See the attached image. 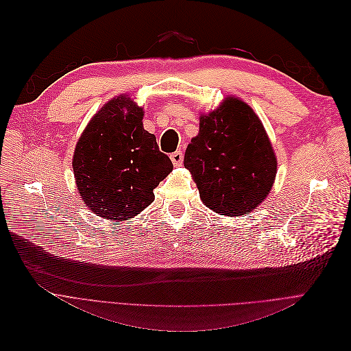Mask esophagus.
<instances>
[{
  "label": "esophagus",
  "instance_id": "1",
  "mask_svg": "<svg viewBox=\"0 0 351 351\" xmlns=\"http://www.w3.org/2000/svg\"><path fill=\"white\" fill-rule=\"evenodd\" d=\"M169 158H171L174 167H180V165H182V162H183V152L182 151H176V152L171 154V156H169Z\"/></svg>",
  "mask_w": 351,
  "mask_h": 351
}]
</instances>
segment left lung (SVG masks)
<instances>
[{
  "label": "left lung",
  "mask_w": 351,
  "mask_h": 351,
  "mask_svg": "<svg viewBox=\"0 0 351 351\" xmlns=\"http://www.w3.org/2000/svg\"><path fill=\"white\" fill-rule=\"evenodd\" d=\"M184 167L209 209L240 217L269 195L277 158L259 117L246 102L230 97L215 111L200 115Z\"/></svg>",
  "instance_id": "1"
}]
</instances>
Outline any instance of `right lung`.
I'll return each mask as SVG.
<instances>
[{
	"mask_svg": "<svg viewBox=\"0 0 351 351\" xmlns=\"http://www.w3.org/2000/svg\"><path fill=\"white\" fill-rule=\"evenodd\" d=\"M142 119L143 110L120 95L93 115L74 149L79 193L102 218H133L152 204L154 189L173 171Z\"/></svg>",
	"mask_w": 351,
	"mask_h": 351,
	"instance_id": "right-lung-1",
	"label": "right lung"
}]
</instances>
